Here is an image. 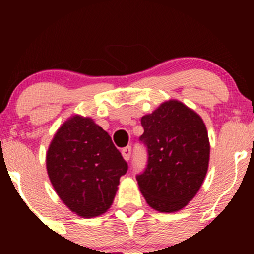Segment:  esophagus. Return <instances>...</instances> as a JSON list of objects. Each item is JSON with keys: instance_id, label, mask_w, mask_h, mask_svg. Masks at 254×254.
Returning <instances> with one entry per match:
<instances>
[{"instance_id": "esophagus-1", "label": "esophagus", "mask_w": 254, "mask_h": 254, "mask_svg": "<svg viewBox=\"0 0 254 254\" xmlns=\"http://www.w3.org/2000/svg\"><path fill=\"white\" fill-rule=\"evenodd\" d=\"M131 151H132V149H131L130 145H127V147H125L122 149V155H123L124 160H127V161H129L130 157H131Z\"/></svg>"}]
</instances>
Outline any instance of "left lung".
<instances>
[{"instance_id":"8db88e82","label":"left lung","mask_w":254,"mask_h":254,"mask_svg":"<svg viewBox=\"0 0 254 254\" xmlns=\"http://www.w3.org/2000/svg\"><path fill=\"white\" fill-rule=\"evenodd\" d=\"M139 142L147 165L137 174L147 203L161 212L183 209L196 196L208 171V131L202 118L177 100L164 103L141 119Z\"/></svg>"}]
</instances>
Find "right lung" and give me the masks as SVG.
Wrapping results in <instances>:
<instances>
[{"mask_svg": "<svg viewBox=\"0 0 254 254\" xmlns=\"http://www.w3.org/2000/svg\"><path fill=\"white\" fill-rule=\"evenodd\" d=\"M46 168L63 203L89 218L110 208L119 178L129 167L106 131L90 118L75 116L52 139Z\"/></svg>", "mask_w": 254, "mask_h": 254, "instance_id": "right-lung-1", "label": "right lung"}]
</instances>
